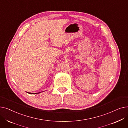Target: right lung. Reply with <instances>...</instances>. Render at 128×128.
I'll list each match as a JSON object with an SVG mask.
<instances>
[{
	"label": "right lung",
	"instance_id": "right-lung-1",
	"mask_svg": "<svg viewBox=\"0 0 128 128\" xmlns=\"http://www.w3.org/2000/svg\"><path fill=\"white\" fill-rule=\"evenodd\" d=\"M28 93H29V94H37V93H40V92H39V93H30V92H28Z\"/></svg>",
	"mask_w": 128,
	"mask_h": 128
}]
</instances>
